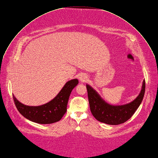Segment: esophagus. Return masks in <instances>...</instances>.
<instances>
[{
  "label": "esophagus",
  "instance_id": "1",
  "mask_svg": "<svg viewBox=\"0 0 158 158\" xmlns=\"http://www.w3.org/2000/svg\"><path fill=\"white\" fill-rule=\"evenodd\" d=\"M79 79H80V81H81V82H85V81L86 80V79H87V77H86V75L85 74L81 73V74H80V76H79Z\"/></svg>",
  "mask_w": 158,
  "mask_h": 158
}]
</instances>
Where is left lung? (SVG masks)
Wrapping results in <instances>:
<instances>
[{
	"mask_svg": "<svg viewBox=\"0 0 158 158\" xmlns=\"http://www.w3.org/2000/svg\"><path fill=\"white\" fill-rule=\"evenodd\" d=\"M91 112L98 121L109 124L118 125L127 121L141 104L145 91V80L138 96L131 102L123 105H112L105 101L90 85L86 84Z\"/></svg>",
	"mask_w": 158,
	"mask_h": 158,
	"instance_id": "1",
	"label": "left lung"
}]
</instances>
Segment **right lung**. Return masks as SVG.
Here are the masks:
<instances>
[{
	"instance_id": "obj_1",
	"label": "right lung",
	"mask_w": 158,
	"mask_h": 158,
	"mask_svg": "<svg viewBox=\"0 0 158 158\" xmlns=\"http://www.w3.org/2000/svg\"><path fill=\"white\" fill-rule=\"evenodd\" d=\"M78 84L77 78L68 81L54 99L41 106H27L14 95L13 98L18 110L23 117L40 124H50L59 121L65 114L71 92Z\"/></svg>"
}]
</instances>
